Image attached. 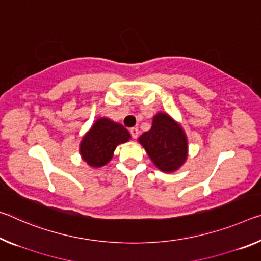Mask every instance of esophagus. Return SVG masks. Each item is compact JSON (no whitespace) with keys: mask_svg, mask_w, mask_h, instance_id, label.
<instances>
[{"mask_svg":"<svg viewBox=\"0 0 261 261\" xmlns=\"http://www.w3.org/2000/svg\"><path fill=\"white\" fill-rule=\"evenodd\" d=\"M130 134H131V136H132V138L136 139V138L138 137L139 131H138L137 127H131V129H130Z\"/></svg>","mask_w":261,"mask_h":261,"instance_id":"obj_1","label":"esophagus"}]
</instances>
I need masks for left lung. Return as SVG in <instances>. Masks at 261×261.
Returning <instances> with one entry per match:
<instances>
[{
    "label": "left lung",
    "mask_w": 261,
    "mask_h": 261,
    "mask_svg": "<svg viewBox=\"0 0 261 261\" xmlns=\"http://www.w3.org/2000/svg\"><path fill=\"white\" fill-rule=\"evenodd\" d=\"M153 164L163 172H175L188 155V142L185 131L171 116L158 113L152 127L139 137Z\"/></svg>",
    "instance_id": "obj_1"
}]
</instances>
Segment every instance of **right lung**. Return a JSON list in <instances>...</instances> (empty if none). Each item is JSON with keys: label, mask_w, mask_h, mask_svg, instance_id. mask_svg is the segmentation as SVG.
Masks as SVG:
<instances>
[{"label": "right lung", "mask_w": 261, "mask_h": 261, "mask_svg": "<svg viewBox=\"0 0 261 261\" xmlns=\"http://www.w3.org/2000/svg\"><path fill=\"white\" fill-rule=\"evenodd\" d=\"M131 138L122 124L101 117L93 124L80 143V154L92 167H102L113 158L117 145Z\"/></svg>", "instance_id": "right-lung-1"}]
</instances>
